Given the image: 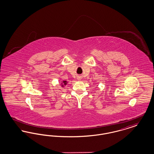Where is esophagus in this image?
I'll return each mask as SVG.
<instances>
[{"label": "esophagus", "instance_id": "34e87169", "mask_svg": "<svg viewBox=\"0 0 154 154\" xmlns=\"http://www.w3.org/2000/svg\"><path fill=\"white\" fill-rule=\"evenodd\" d=\"M80 79H81L80 77H79V80H80Z\"/></svg>", "mask_w": 154, "mask_h": 154}]
</instances>
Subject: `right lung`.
<instances>
[{"instance_id": "obj_1", "label": "right lung", "mask_w": 154, "mask_h": 154, "mask_svg": "<svg viewBox=\"0 0 154 154\" xmlns=\"http://www.w3.org/2000/svg\"><path fill=\"white\" fill-rule=\"evenodd\" d=\"M67 82L66 81H62V84H61V86L62 87H63L65 85H67Z\"/></svg>"}]
</instances>
